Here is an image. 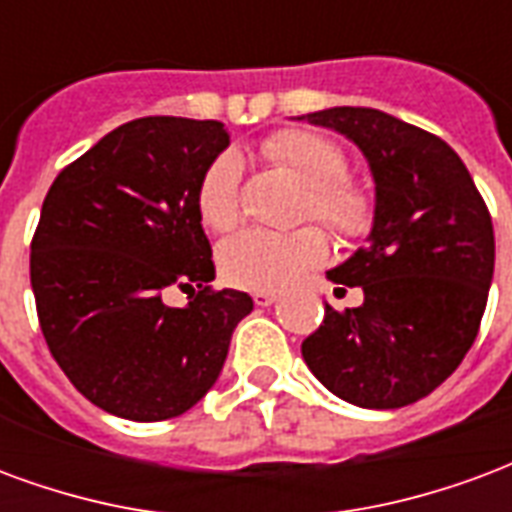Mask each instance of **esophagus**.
Returning <instances> with one entry per match:
<instances>
[{
  "label": "esophagus",
  "mask_w": 512,
  "mask_h": 512,
  "mask_svg": "<svg viewBox=\"0 0 512 512\" xmlns=\"http://www.w3.org/2000/svg\"><path fill=\"white\" fill-rule=\"evenodd\" d=\"M275 300H278V294L275 292H253V302L261 305V308H267V305H272Z\"/></svg>",
  "instance_id": "34e87169"
}]
</instances>
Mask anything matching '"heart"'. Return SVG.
<instances>
[{
    "instance_id": "obj_1",
    "label": "heart",
    "mask_w": 512,
    "mask_h": 512,
    "mask_svg": "<svg viewBox=\"0 0 512 512\" xmlns=\"http://www.w3.org/2000/svg\"><path fill=\"white\" fill-rule=\"evenodd\" d=\"M261 155L292 171L308 188L305 215L322 220L338 237H357L371 223V199L346 179L349 160L335 141L311 130H281L264 138ZM242 158L234 149L220 152L204 169L196 190L201 223L229 231L240 220ZM330 242L316 226L294 231L245 229L220 245L218 264L231 286L253 292H278L319 267Z\"/></svg>"
}]
</instances>
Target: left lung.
Masks as SVG:
<instances>
[{"instance_id":"obj_1","label":"left lung","mask_w":512,"mask_h":512,"mask_svg":"<svg viewBox=\"0 0 512 512\" xmlns=\"http://www.w3.org/2000/svg\"><path fill=\"white\" fill-rule=\"evenodd\" d=\"M305 122L349 138L374 177L368 245L327 270L360 286V308H324L302 360L333 395L401 409L434 393L475 343L494 278V226L450 144L376 108L338 106Z\"/></svg>"}]
</instances>
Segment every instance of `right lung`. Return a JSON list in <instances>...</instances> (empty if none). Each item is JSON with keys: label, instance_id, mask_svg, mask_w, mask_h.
<instances>
[{"label": "right lung", "instance_id": "add662e5", "mask_svg": "<svg viewBox=\"0 0 512 512\" xmlns=\"http://www.w3.org/2000/svg\"><path fill=\"white\" fill-rule=\"evenodd\" d=\"M226 147L215 119H133L48 190L29 259L37 319L59 368L103 412L136 423L188 412L253 311L245 292L207 286L215 264L196 190ZM171 285L191 292L188 306L165 305Z\"/></svg>", "mask_w": 512, "mask_h": 512}]
</instances>
